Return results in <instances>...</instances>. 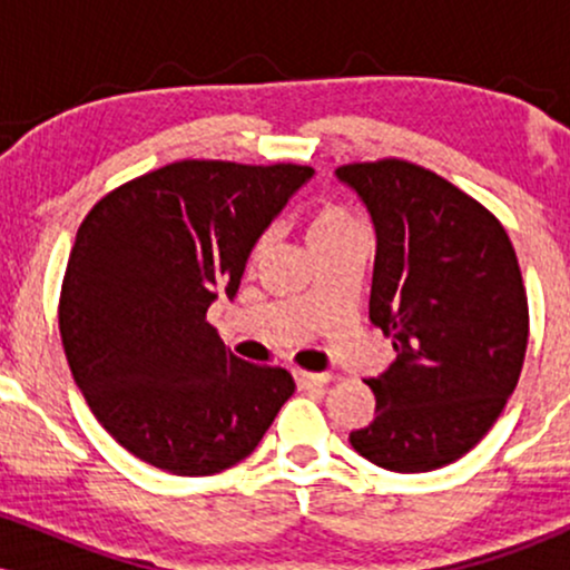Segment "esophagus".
Instances as JSON below:
<instances>
[{"label": "esophagus", "mask_w": 570, "mask_h": 570, "mask_svg": "<svg viewBox=\"0 0 570 570\" xmlns=\"http://www.w3.org/2000/svg\"><path fill=\"white\" fill-rule=\"evenodd\" d=\"M294 381H297L299 389H316V385H326L332 381L330 372H305L294 370Z\"/></svg>", "instance_id": "obj_1"}]
</instances>
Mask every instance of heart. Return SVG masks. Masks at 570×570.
I'll return each instance as SVG.
<instances>
[{"label": "heart", "mask_w": 570, "mask_h": 570, "mask_svg": "<svg viewBox=\"0 0 570 570\" xmlns=\"http://www.w3.org/2000/svg\"><path fill=\"white\" fill-rule=\"evenodd\" d=\"M356 222L348 212H343L340 206H318L316 212L311 214V219H307V227H305V235H307V246H318L324 244V240H332L337 238V235H345L351 230H356ZM257 248H263L259 244Z\"/></svg>", "instance_id": "obj_1"}]
</instances>
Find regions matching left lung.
Instances as JSON below:
<instances>
[{"mask_svg": "<svg viewBox=\"0 0 570 570\" xmlns=\"http://www.w3.org/2000/svg\"><path fill=\"white\" fill-rule=\"evenodd\" d=\"M335 176L370 214V322L396 351L367 381L375 421L348 442L389 472H434L488 434L520 377L528 299L512 240L488 208L412 163Z\"/></svg>", "mask_w": 570, "mask_h": 570, "instance_id": "obj_1", "label": "left lung"}]
</instances>
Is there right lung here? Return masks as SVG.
Segmentation results:
<instances>
[{
    "mask_svg": "<svg viewBox=\"0 0 570 570\" xmlns=\"http://www.w3.org/2000/svg\"><path fill=\"white\" fill-rule=\"evenodd\" d=\"M307 166L181 160L117 187L71 246L58 326L75 383L128 453L179 476L254 453L294 394L230 353L206 311L235 297L254 246Z\"/></svg>",
    "mask_w": 570,
    "mask_h": 570,
    "instance_id": "1",
    "label": "right lung"
}]
</instances>
